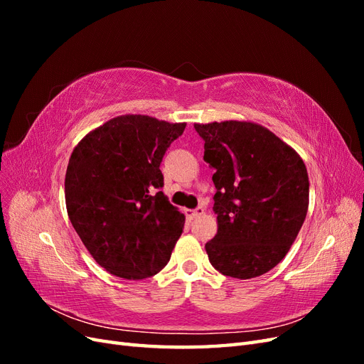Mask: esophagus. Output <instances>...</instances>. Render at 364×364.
Returning a JSON list of instances; mask_svg holds the SVG:
<instances>
[{"label": "esophagus", "instance_id": "esophagus-1", "mask_svg": "<svg viewBox=\"0 0 364 364\" xmlns=\"http://www.w3.org/2000/svg\"><path fill=\"white\" fill-rule=\"evenodd\" d=\"M205 214V209L203 208H197V209H185V215L188 218H197Z\"/></svg>", "mask_w": 364, "mask_h": 364}]
</instances>
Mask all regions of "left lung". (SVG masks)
<instances>
[{"mask_svg": "<svg viewBox=\"0 0 364 364\" xmlns=\"http://www.w3.org/2000/svg\"><path fill=\"white\" fill-rule=\"evenodd\" d=\"M205 141L217 234L205 245L220 273L250 279L272 270L299 234L310 202L302 158L267 127L252 121L194 124Z\"/></svg>", "mask_w": 364, "mask_h": 364, "instance_id": "obj_1", "label": "left lung"}]
</instances>
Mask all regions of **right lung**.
I'll list each match as a JSON object with an SVG mask.
<instances>
[{"label":"right lung","instance_id":"add662e5","mask_svg":"<svg viewBox=\"0 0 364 364\" xmlns=\"http://www.w3.org/2000/svg\"><path fill=\"white\" fill-rule=\"evenodd\" d=\"M185 126L119 115L85 135L71 153L65 174L71 225L92 258L118 278L156 274L182 234L185 215L159 191V165Z\"/></svg>","mask_w":364,"mask_h":364}]
</instances>
